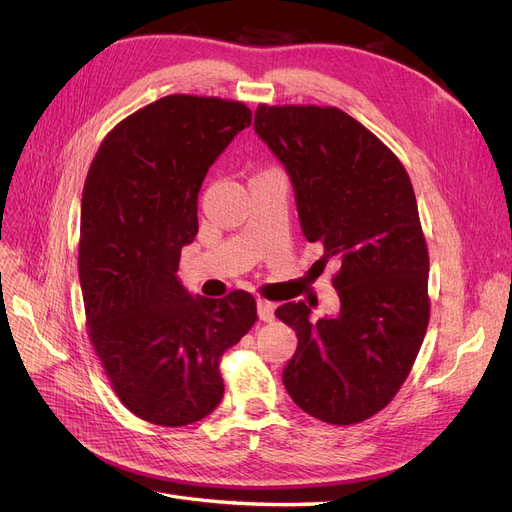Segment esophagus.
<instances>
[{
  "label": "esophagus",
  "mask_w": 512,
  "mask_h": 512,
  "mask_svg": "<svg viewBox=\"0 0 512 512\" xmlns=\"http://www.w3.org/2000/svg\"><path fill=\"white\" fill-rule=\"evenodd\" d=\"M274 311H276V305L274 303H270V301H265V299H259L257 301V313H259V319L261 321H274Z\"/></svg>",
  "instance_id": "34e87169"
}]
</instances>
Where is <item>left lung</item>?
<instances>
[{
	"label": "left lung",
	"mask_w": 512,
	"mask_h": 512,
	"mask_svg": "<svg viewBox=\"0 0 512 512\" xmlns=\"http://www.w3.org/2000/svg\"><path fill=\"white\" fill-rule=\"evenodd\" d=\"M255 130L290 174L303 234L340 267V313L276 309L299 336L284 367L290 398L332 425L380 413L405 384L429 324V255L411 178L361 122L332 105H265Z\"/></svg>",
	"instance_id": "left-lung-1"
}]
</instances>
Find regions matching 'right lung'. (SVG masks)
<instances>
[{"label": "right lung", "mask_w": 512, "mask_h": 512, "mask_svg": "<svg viewBox=\"0 0 512 512\" xmlns=\"http://www.w3.org/2000/svg\"><path fill=\"white\" fill-rule=\"evenodd\" d=\"M251 116L242 101L161 97L107 132L85 180L87 332L122 405L155 425L195 423L220 405L222 355L257 321L251 292L193 299L176 278L199 230L201 182Z\"/></svg>", "instance_id": "1"}]
</instances>
